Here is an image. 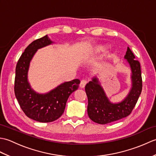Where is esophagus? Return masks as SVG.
Returning a JSON list of instances; mask_svg holds the SVG:
<instances>
[{"mask_svg": "<svg viewBox=\"0 0 156 156\" xmlns=\"http://www.w3.org/2000/svg\"><path fill=\"white\" fill-rule=\"evenodd\" d=\"M87 80H81V82H80V87L81 88H84V87H85V86H86V84H87Z\"/></svg>", "mask_w": 156, "mask_h": 156, "instance_id": "34e87169", "label": "esophagus"}]
</instances>
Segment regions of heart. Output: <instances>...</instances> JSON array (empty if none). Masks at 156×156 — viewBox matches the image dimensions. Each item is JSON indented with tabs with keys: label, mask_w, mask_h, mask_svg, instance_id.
<instances>
[{
	"label": "heart",
	"mask_w": 156,
	"mask_h": 156,
	"mask_svg": "<svg viewBox=\"0 0 156 156\" xmlns=\"http://www.w3.org/2000/svg\"><path fill=\"white\" fill-rule=\"evenodd\" d=\"M107 49V45H105L104 44H98L97 45L94 46V48H92V54H100L101 52H102L104 51L105 49ZM111 55L109 54H106L105 55V58H104V59L102 60L100 64H98V68H102V67H103V66L105 65L106 61L107 60V59L110 58Z\"/></svg>",
	"instance_id": "heart-1"
}]
</instances>
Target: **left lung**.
I'll use <instances>...</instances> for the list:
<instances>
[{
	"mask_svg": "<svg viewBox=\"0 0 156 156\" xmlns=\"http://www.w3.org/2000/svg\"><path fill=\"white\" fill-rule=\"evenodd\" d=\"M124 58L131 69V87L128 94L121 102L113 103L106 94L97 77L92 78L85 87L88 97L87 111L92 121L98 124H107L127 117L136 105L142 90L140 64L129 48Z\"/></svg>",
	"mask_w": 156,
	"mask_h": 156,
	"instance_id": "8db88e82",
	"label": "left lung"
}]
</instances>
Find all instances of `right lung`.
<instances>
[{"label":"right lung","instance_id":"right-lung-1","mask_svg":"<svg viewBox=\"0 0 156 156\" xmlns=\"http://www.w3.org/2000/svg\"><path fill=\"white\" fill-rule=\"evenodd\" d=\"M48 35L36 39L29 44L16 64L15 94L24 113L29 118L41 122L57 120L64 113L66 102L73 92L77 90L80 80L65 82L47 93L35 92L28 81L30 62L39 49L53 44Z\"/></svg>","mask_w":156,"mask_h":156}]
</instances>
